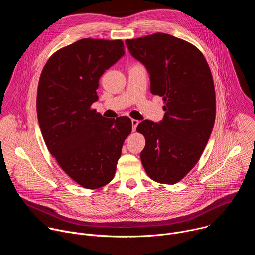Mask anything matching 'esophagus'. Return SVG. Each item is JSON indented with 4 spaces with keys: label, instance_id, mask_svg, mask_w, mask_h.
I'll return each mask as SVG.
<instances>
[{
    "label": "esophagus",
    "instance_id": "1",
    "mask_svg": "<svg viewBox=\"0 0 255 255\" xmlns=\"http://www.w3.org/2000/svg\"><path fill=\"white\" fill-rule=\"evenodd\" d=\"M131 122H132V131L135 132V131H136V128H137L138 124H139V121L136 120V119H132Z\"/></svg>",
    "mask_w": 255,
    "mask_h": 255
}]
</instances>
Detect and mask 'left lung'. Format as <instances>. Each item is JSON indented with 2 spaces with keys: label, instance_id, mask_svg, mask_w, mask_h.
<instances>
[{
  "label": "left lung",
  "instance_id": "left-lung-1",
  "mask_svg": "<svg viewBox=\"0 0 255 255\" xmlns=\"http://www.w3.org/2000/svg\"><path fill=\"white\" fill-rule=\"evenodd\" d=\"M131 55L146 67L150 92L162 97L160 122L143 120L140 158L148 176L173 185L199 161L213 130L215 88L203 53L193 44L165 33L127 39Z\"/></svg>",
  "mask_w": 255,
  "mask_h": 255
}]
</instances>
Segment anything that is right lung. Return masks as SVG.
<instances>
[{
    "label": "right lung",
    "mask_w": 255,
    "mask_h": 255,
    "mask_svg": "<svg viewBox=\"0 0 255 255\" xmlns=\"http://www.w3.org/2000/svg\"><path fill=\"white\" fill-rule=\"evenodd\" d=\"M121 40L84 38L53 53L40 76L37 116L46 146L64 172L86 189L113 179L129 117H103L91 106L104 72L123 55Z\"/></svg>",
    "instance_id": "obj_1"
}]
</instances>
